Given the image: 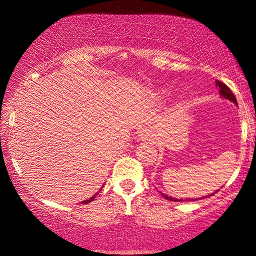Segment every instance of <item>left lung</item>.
Masks as SVG:
<instances>
[{
    "label": "left lung",
    "instance_id": "obj_1",
    "mask_svg": "<svg viewBox=\"0 0 256 256\" xmlns=\"http://www.w3.org/2000/svg\"><path fill=\"white\" fill-rule=\"evenodd\" d=\"M216 85L219 87L220 96H222V98H225V99H228L230 101H232V102H234L236 104H238L236 99V96H234V94L232 93V90H230L228 86L225 85V84L222 82H219V80H216ZM162 194L166 199H168V200H171V202H185V200H183V199H177V198L169 197V196H166V194ZM210 196H213V194L206 196V198L210 197ZM199 199H202V198H196V199H191L190 198V199H188V202H192V200H199Z\"/></svg>",
    "mask_w": 256,
    "mask_h": 256
}]
</instances>
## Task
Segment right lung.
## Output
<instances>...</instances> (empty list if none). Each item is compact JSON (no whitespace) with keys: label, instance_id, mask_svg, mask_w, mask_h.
<instances>
[{"label":"right lung","instance_id":"right-lung-1","mask_svg":"<svg viewBox=\"0 0 256 256\" xmlns=\"http://www.w3.org/2000/svg\"><path fill=\"white\" fill-rule=\"evenodd\" d=\"M98 194H99V192H96V194H94V196H93V197H90V199H87V200H84V202H82V204H88V202H92V200H93V199L96 197V196H98Z\"/></svg>","mask_w":256,"mask_h":256}]
</instances>
